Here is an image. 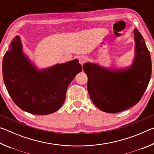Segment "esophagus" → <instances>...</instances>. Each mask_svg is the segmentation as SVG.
Wrapping results in <instances>:
<instances>
[{
    "label": "esophagus",
    "mask_w": 154,
    "mask_h": 154,
    "mask_svg": "<svg viewBox=\"0 0 154 154\" xmlns=\"http://www.w3.org/2000/svg\"><path fill=\"white\" fill-rule=\"evenodd\" d=\"M88 58L87 56H80L79 58V63L83 65V64L85 63V62L88 61Z\"/></svg>",
    "instance_id": "34e87169"
}]
</instances>
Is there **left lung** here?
<instances>
[{
    "label": "left lung",
    "mask_w": 154,
    "mask_h": 154,
    "mask_svg": "<svg viewBox=\"0 0 154 154\" xmlns=\"http://www.w3.org/2000/svg\"><path fill=\"white\" fill-rule=\"evenodd\" d=\"M135 58L126 70L111 71L92 63L83 64L88 91L96 106L106 113H118L139 103L152 75V60L144 38L134 29Z\"/></svg>",
    "instance_id": "obj_1"
}]
</instances>
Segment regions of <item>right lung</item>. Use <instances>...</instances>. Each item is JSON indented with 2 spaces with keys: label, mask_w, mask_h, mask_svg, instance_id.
Wrapping results in <instances>:
<instances>
[{
  "label": "right lung",
  "mask_w": 154,
  "mask_h": 154,
  "mask_svg": "<svg viewBox=\"0 0 154 154\" xmlns=\"http://www.w3.org/2000/svg\"><path fill=\"white\" fill-rule=\"evenodd\" d=\"M82 71L77 59L38 71L23 54L18 36L11 41L2 60V75L9 94L21 109L35 115L58 111L69 84Z\"/></svg>",
  "instance_id": "right-lung-1"
}]
</instances>
